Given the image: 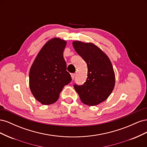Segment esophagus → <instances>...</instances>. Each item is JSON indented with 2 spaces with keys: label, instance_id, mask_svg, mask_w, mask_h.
<instances>
[{
  "label": "esophagus",
  "instance_id": "obj_1",
  "mask_svg": "<svg viewBox=\"0 0 147 147\" xmlns=\"http://www.w3.org/2000/svg\"><path fill=\"white\" fill-rule=\"evenodd\" d=\"M75 77V74H71V77H72V80L74 79Z\"/></svg>",
  "mask_w": 147,
  "mask_h": 147
}]
</instances>
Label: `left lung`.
Listing matches in <instances>:
<instances>
[{"instance_id":"1","label":"left lung","mask_w":147,"mask_h":147,"mask_svg":"<svg viewBox=\"0 0 147 147\" xmlns=\"http://www.w3.org/2000/svg\"><path fill=\"white\" fill-rule=\"evenodd\" d=\"M75 50L88 66V77L83 85L74 88L83 104L94 106L108 98L115 84V75L108 56L95 44L74 41Z\"/></svg>"}]
</instances>
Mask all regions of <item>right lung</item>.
<instances>
[{"mask_svg":"<svg viewBox=\"0 0 147 147\" xmlns=\"http://www.w3.org/2000/svg\"><path fill=\"white\" fill-rule=\"evenodd\" d=\"M67 42L55 37L43 46L29 71V88L35 99L43 105L54 104L72 78L66 70L63 52Z\"/></svg>","mask_w":147,"mask_h":147,"instance_id":"right-lung-1","label":"right lung"}]
</instances>
